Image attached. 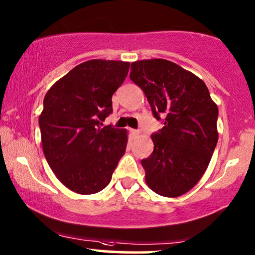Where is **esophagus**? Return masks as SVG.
Returning a JSON list of instances; mask_svg holds the SVG:
<instances>
[{
  "label": "esophagus",
  "instance_id": "34e87169",
  "mask_svg": "<svg viewBox=\"0 0 255 255\" xmlns=\"http://www.w3.org/2000/svg\"><path fill=\"white\" fill-rule=\"evenodd\" d=\"M131 134L132 135H134V137H137V135H139V131H137V130H132L131 128Z\"/></svg>",
  "mask_w": 255,
  "mask_h": 255
}]
</instances>
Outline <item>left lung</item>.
<instances>
[{
    "mask_svg": "<svg viewBox=\"0 0 255 255\" xmlns=\"http://www.w3.org/2000/svg\"><path fill=\"white\" fill-rule=\"evenodd\" d=\"M130 78L144 91L164 127L152 134L154 148L141 160L145 181L163 197L183 196L196 186L218 143V107L203 79L167 59L131 63Z\"/></svg>",
    "mask_w": 255,
    "mask_h": 255,
    "instance_id": "obj_1",
    "label": "left lung"
}]
</instances>
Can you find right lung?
Returning a JSON list of instances; mask_svg holds the SVG:
<instances>
[{
  "mask_svg": "<svg viewBox=\"0 0 255 255\" xmlns=\"http://www.w3.org/2000/svg\"><path fill=\"white\" fill-rule=\"evenodd\" d=\"M130 63L90 59L49 89L38 117L42 148L57 179L78 194H94L111 181L125 153L128 131L103 127L112 95Z\"/></svg>",
  "mask_w": 255,
  "mask_h": 255,
  "instance_id": "add662e5",
  "label": "right lung"
}]
</instances>
